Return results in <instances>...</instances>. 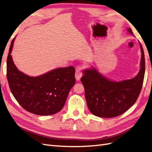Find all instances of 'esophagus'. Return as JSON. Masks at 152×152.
Wrapping results in <instances>:
<instances>
[{
  "mask_svg": "<svg viewBox=\"0 0 152 152\" xmlns=\"http://www.w3.org/2000/svg\"><path fill=\"white\" fill-rule=\"evenodd\" d=\"M75 79L77 80H79L82 76V72L80 68L77 69L75 72Z\"/></svg>",
  "mask_w": 152,
  "mask_h": 152,
  "instance_id": "esophagus-1",
  "label": "esophagus"
}]
</instances>
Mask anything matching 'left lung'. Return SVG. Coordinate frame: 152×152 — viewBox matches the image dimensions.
Here are the masks:
<instances>
[{"label": "left lung", "mask_w": 152, "mask_h": 152, "mask_svg": "<svg viewBox=\"0 0 152 152\" xmlns=\"http://www.w3.org/2000/svg\"><path fill=\"white\" fill-rule=\"evenodd\" d=\"M128 31L133 34L130 28ZM140 44L142 54L141 68L138 74L132 79L114 82L105 78L94 68L84 70L80 80L84 87L87 107L94 115L115 117L126 112L136 103L142 88L145 72L144 51Z\"/></svg>", "instance_id": "1"}]
</instances>
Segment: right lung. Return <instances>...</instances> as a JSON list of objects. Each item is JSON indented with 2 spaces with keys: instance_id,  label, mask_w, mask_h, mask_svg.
<instances>
[{
  "instance_id": "right-lung-1",
  "label": "right lung",
  "mask_w": 152,
  "mask_h": 152,
  "mask_svg": "<svg viewBox=\"0 0 152 152\" xmlns=\"http://www.w3.org/2000/svg\"><path fill=\"white\" fill-rule=\"evenodd\" d=\"M12 40L7 59V78L14 97L26 111L38 115H50L61 110L75 83V68H59L37 77L18 70L12 61Z\"/></svg>"
}]
</instances>
